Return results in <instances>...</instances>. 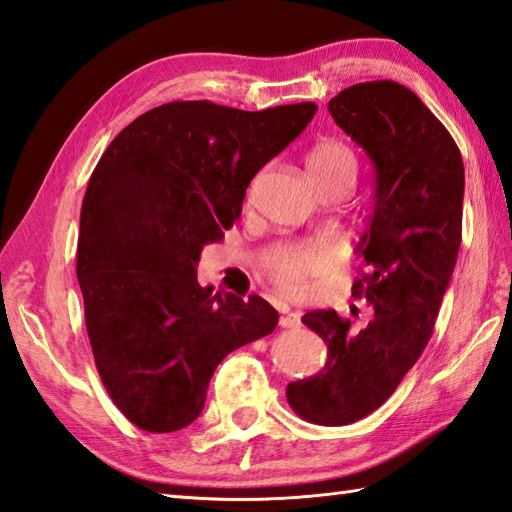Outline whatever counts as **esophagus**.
Listing matches in <instances>:
<instances>
[{"label":"esophagus","instance_id":"1","mask_svg":"<svg viewBox=\"0 0 512 512\" xmlns=\"http://www.w3.org/2000/svg\"><path fill=\"white\" fill-rule=\"evenodd\" d=\"M281 328H299L301 325V312H284V317L279 319Z\"/></svg>","mask_w":512,"mask_h":512}]
</instances>
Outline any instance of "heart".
<instances>
[{
    "label": "heart",
    "instance_id": "b5f03b06",
    "mask_svg": "<svg viewBox=\"0 0 512 512\" xmlns=\"http://www.w3.org/2000/svg\"><path fill=\"white\" fill-rule=\"evenodd\" d=\"M306 171L312 180H334V178H354L356 160L350 147L339 140H321L306 156ZM334 266V253L330 244L310 242L279 250L275 257L268 259L266 270L275 286L286 295H299L314 279L323 277Z\"/></svg>",
    "mask_w": 512,
    "mask_h": 512
}]
</instances>
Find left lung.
Instances as JSON below:
<instances>
[{"label":"left lung","instance_id":"1","mask_svg":"<svg viewBox=\"0 0 512 512\" xmlns=\"http://www.w3.org/2000/svg\"><path fill=\"white\" fill-rule=\"evenodd\" d=\"M328 110L376 173L374 209L356 246L365 273L352 286L372 319L354 328L336 310L303 314L328 345V361L290 383L286 398L299 418L341 427L383 405L431 339L462 242L464 165L447 127L396 81L352 85Z\"/></svg>","mask_w":512,"mask_h":512}]
</instances>
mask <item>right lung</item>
Listing matches in <instances>:
<instances>
[{"mask_svg":"<svg viewBox=\"0 0 512 512\" xmlns=\"http://www.w3.org/2000/svg\"><path fill=\"white\" fill-rule=\"evenodd\" d=\"M314 112L165 103L129 123L92 171L76 248L85 328L107 394L138 429L187 427L222 358L277 328L268 301L202 288L195 266Z\"/></svg>","mask_w":512,"mask_h":512,"instance_id":"1","label":"right lung"}]
</instances>
